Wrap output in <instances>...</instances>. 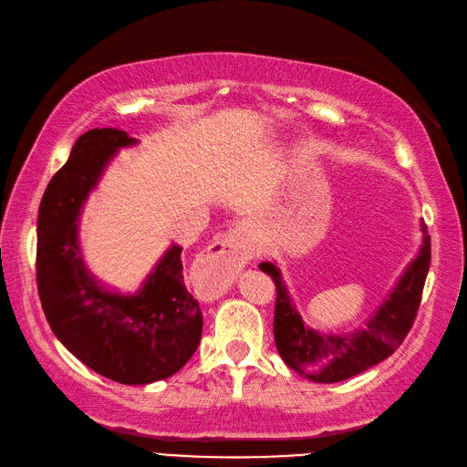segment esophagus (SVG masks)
I'll list each match as a JSON object with an SVG mask.
<instances>
[{
  "mask_svg": "<svg viewBox=\"0 0 467 467\" xmlns=\"http://www.w3.org/2000/svg\"><path fill=\"white\" fill-rule=\"evenodd\" d=\"M255 257L251 237L245 228L235 225L212 242L194 263V288L202 298L214 300L232 286L237 273Z\"/></svg>",
  "mask_w": 467,
  "mask_h": 467,
  "instance_id": "obj_1",
  "label": "esophagus"
}]
</instances>
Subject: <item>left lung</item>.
<instances>
[{"instance_id":"left-lung-1","label":"left lung","mask_w":467,"mask_h":467,"mask_svg":"<svg viewBox=\"0 0 467 467\" xmlns=\"http://www.w3.org/2000/svg\"><path fill=\"white\" fill-rule=\"evenodd\" d=\"M422 244L417 257L405 266L393 288L364 321L350 333H323L306 325L286 288L276 263L259 265L276 285L275 343L278 355L294 372L319 384H335L386 360L398 348L415 321L422 286L431 266V237L420 222Z\"/></svg>"}]
</instances>
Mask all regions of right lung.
I'll return each instance as SVG.
<instances>
[{
	"instance_id": "1",
	"label": "right lung",
	"mask_w": 467,
	"mask_h": 467,
	"mask_svg": "<svg viewBox=\"0 0 467 467\" xmlns=\"http://www.w3.org/2000/svg\"><path fill=\"white\" fill-rule=\"evenodd\" d=\"M136 138L93 129L78 138L38 208L36 282L58 341L97 374L144 386L179 372L202 335V312L182 282V247L171 244L136 292L99 280L83 259L79 225L110 161Z\"/></svg>"
}]
</instances>
